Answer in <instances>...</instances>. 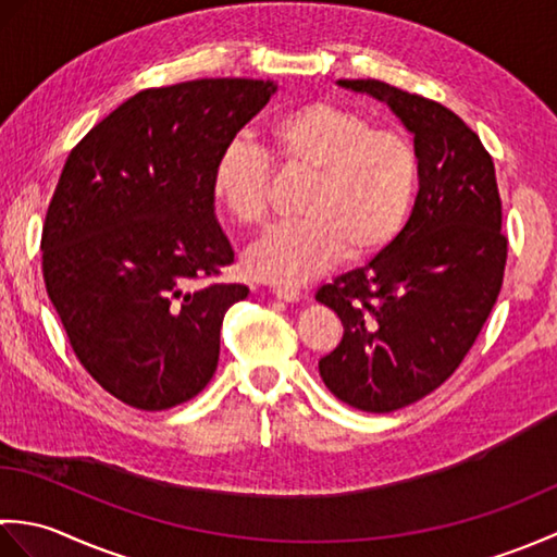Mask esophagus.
Here are the masks:
<instances>
[{"label":"esophagus","instance_id":"1","mask_svg":"<svg viewBox=\"0 0 557 557\" xmlns=\"http://www.w3.org/2000/svg\"><path fill=\"white\" fill-rule=\"evenodd\" d=\"M272 294H275L277 299L287 301V304H297V301L304 299V294L299 289H289V287H277V289H272Z\"/></svg>","mask_w":557,"mask_h":557}]
</instances>
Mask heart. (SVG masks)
<instances>
[{"label": "heart", "instance_id": "obj_1", "mask_svg": "<svg viewBox=\"0 0 557 557\" xmlns=\"http://www.w3.org/2000/svg\"><path fill=\"white\" fill-rule=\"evenodd\" d=\"M270 158L309 172L301 220L277 224L248 248V275L299 287L337 265L342 256L371 258L405 230L419 180L411 140L371 126L363 114L330 100H309L272 116L263 128ZM272 168L263 150L234 140L210 176L215 203L242 227L268 218Z\"/></svg>", "mask_w": 557, "mask_h": 557}]
</instances>
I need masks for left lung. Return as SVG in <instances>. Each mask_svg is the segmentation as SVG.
Returning a JSON list of instances; mask_svg holds the SVG:
<instances>
[{
	"mask_svg": "<svg viewBox=\"0 0 557 557\" xmlns=\"http://www.w3.org/2000/svg\"><path fill=\"white\" fill-rule=\"evenodd\" d=\"M339 86L387 102L419 158L405 230L315 294L345 325L318 361L323 383L354 409L387 413L441 387L488 321L507 263L503 203L493 158L453 110L375 78Z\"/></svg>",
	"mask_w": 557,
	"mask_h": 557,
	"instance_id": "obj_1",
	"label": "left lung"
}]
</instances>
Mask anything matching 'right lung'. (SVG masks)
Instances as JSON below:
<instances>
[{"label":"right lung","mask_w":557,"mask_h":557,"mask_svg":"<svg viewBox=\"0 0 557 557\" xmlns=\"http://www.w3.org/2000/svg\"><path fill=\"white\" fill-rule=\"evenodd\" d=\"M275 83L146 88L69 152L42 224V277L76 359L124 405L162 411L203 389L244 285L210 191L220 152Z\"/></svg>","instance_id":"right-lung-1"}]
</instances>
